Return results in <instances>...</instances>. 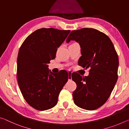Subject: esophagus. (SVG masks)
Listing matches in <instances>:
<instances>
[{"instance_id":"esophagus-1","label":"esophagus","mask_w":129,"mask_h":129,"mask_svg":"<svg viewBox=\"0 0 129 129\" xmlns=\"http://www.w3.org/2000/svg\"><path fill=\"white\" fill-rule=\"evenodd\" d=\"M68 80H72V72H71V71H69L68 72Z\"/></svg>"}]
</instances>
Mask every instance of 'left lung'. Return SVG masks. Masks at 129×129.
Returning <instances> with one entry per match:
<instances>
[{
  "instance_id": "obj_1",
  "label": "left lung",
  "mask_w": 129,
  "mask_h": 129,
  "mask_svg": "<svg viewBox=\"0 0 129 129\" xmlns=\"http://www.w3.org/2000/svg\"><path fill=\"white\" fill-rule=\"evenodd\" d=\"M72 40L78 42L81 48L79 65L90 68L88 76L72 74L77 85L72 94L74 103L81 109L96 110L107 101L117 81V53L109 37L94 28L72 31L67 42Z\"/></svg>"
}]
</instances>
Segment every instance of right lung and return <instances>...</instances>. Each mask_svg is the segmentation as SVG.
<instances>
[{"label": "right lung", "instance_id": "1", "mask_svg": "<svg viewBox=\"0 0 129 129\" xmlns=\"http://www.w3.org/2000/svg\"><path fill=\"white\" fill-rule=\"evenodd\" d=\"M70 30L42 28L36 30L24 41L17 58V80L26 102L44 111L56 105L59 93L68 80L66 71L54 74L49 70L50 60L56 57L57 48Z\"/></svg>", "mask_w": 129, "mask_h": 129}]
</instances>
